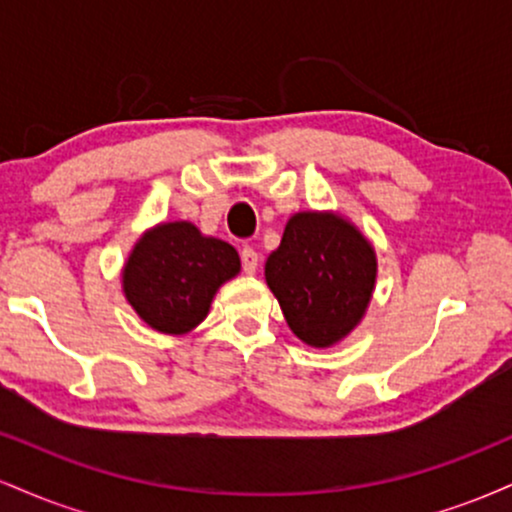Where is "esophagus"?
Instances as JSON below:
<instances>
[{
  "label": "esophagus",
  "mask_w": 512,
  "mask_h": 512,
  "mask_svg": "<svg viewBox=\"0 0 512 512\" xmlns=\"http://www.w3.org/2000/svg\"><path fill=\"white\" fill-rule=\"evenodd\" d=\"M240 262H243L245 274H255L257 272V264H260V255H257V252L252 250L250 245H245V248L240 250Z\"/></svg>",
  "instance_id": "obj_1"
}]
</instances>
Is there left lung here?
Masks as SVG:
<instances>
[{"label": "left lung", "instance_id": "left-lung-1", "mask_svg": "<svg viewBox=\"0 0 512 512\" xmlns=\"http://www.w3.org/2000/svg\"><path fill=\"white\" fill-rule=\"evenodd\" d=\"M264 276L293 334L310 346H332L366 313L375 252L342 216L303 211L286 223Z\"/></svg>", "mask_w": 512, "mask_h": 512}]
</instances>
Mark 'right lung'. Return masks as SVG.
Segmentation results:
<instances>
[{
    "label": "right lung",
    "instance_id": "1",
    "mask_svg": "<svg viewBox=\"0 0 512 512\" xmlns=\"http://www.w3.org/2000/svg\"><path fill=\"white\" fill-rule=\"evenodd\" d=\"M240 272L233 245L207 238L187 221L161 223L134 245L122 272L129 305L146 325L185 334L209 313L223 281Z\"/></svg>",
    "mask_w": 512,
    "mask_h": 512
}]
</instances>
